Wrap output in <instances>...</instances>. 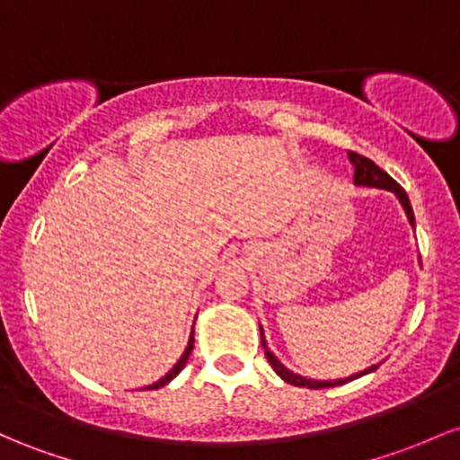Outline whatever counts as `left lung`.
I'll return each instance as SVG.
<instances>
[{
  "mask_svg": "<svg viewBox=\"0 0 460 460\" xmlns=\"http://www.w3.org/2000/svg\"><path fill=\"white\" fill-rule=\"evenodd\" d=\"M347 155H349V161H351V165H353V183H356V185H365V188H377V190L393 191V194H395L397 199H400V203L403 207V211H406L411 226H415V214H412L411 200H408V194H406V191H403L402 185L397 183L395 179H391V176H388L385 170L377 168V165L373 164L371 159H367V156H362V155H358V153H351V150ZM260 330H261V327H260ZM261 347H264V353H266V358H269L270 367H272V369H275V373L281 377V380L288 382V385L305 386V388H327V386L345 385V382L356 380V377H360V376H367V373L376 371L377 367H380V365H371L369 369H365V371H360V373H353V376L345 377V380H310V377H304V376H299V373H292L290 369H286V367L281 365L279 360H277L275 353H272L269 349V345H266L264 332H261Z\"/></svg>",
  "mask_w": 460,
  "mask_h": 460,
  "instance_id": "obj_1",
  "label": "left lung"
}]
</instances>
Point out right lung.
<instances>
[{"label": "right lung", "instance_id": "add662e5", "mask_svg": "<svg viewBox=\"0 0 460 460\" xmlns=\"http://www.w3.org/2000/svg\"><path fill=\"white\" fill-rule=\"evenodd\" d=\"M191 349H194V327H191V334H190V342H188V347H185V351H183V356L179 358V362H176V365L172 367V369H170L168 373H165L164 377H161L159 382H155V385H150V386H146V388H150V391H153V388H161V386H165L168 385L170 380H174L176 376H179L181 373V369H183L185 365H188V358H190V353H191Z\"/></svg>", "mask_w": 460, "mask_h": 460}]
</instances>
